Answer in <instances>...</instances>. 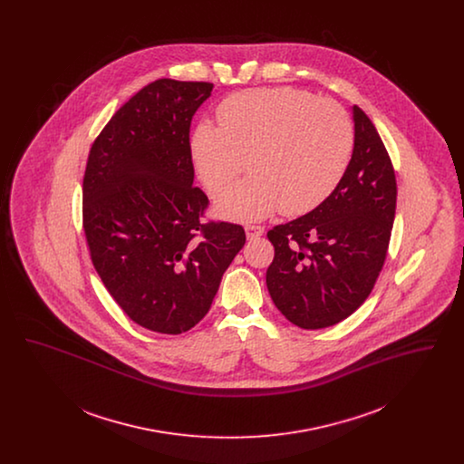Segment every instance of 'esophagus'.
Returning <instances> with one entry per match:
<instances>
[{
	"label": "esophagus",
	"mask_w": 464,
	"mask_h": 464,
	"mask_svg": "<svg viewBox=\"0 0 464 464\" xmlns=\"http://www.w3.org/2000/svg\"><path fill=\"white\" fill-rule=\"evenodd\" d=\"M245 233H246V238H248V240H254V238H259V237L265 235V227H263V226H252V224H248V226H245Z\"/></svg>",
	"instance_id": "esophagus-1"
}]
</instances>
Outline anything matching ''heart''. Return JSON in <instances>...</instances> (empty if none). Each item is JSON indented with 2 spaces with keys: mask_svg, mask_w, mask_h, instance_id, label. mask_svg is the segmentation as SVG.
I'll return each mask as SVG.
<instances>
[{
  "mask_svg": "<svg viewBox=\"0 0 464 464\" xmlns=\"http://www.w3.org/2000/svg\"><path fill=\"white\" fill-rule=\"evenodd\" d=\"M218 121L219 127H197L191 153L212 197L235 184L246 161L252 176L218 201V212L231 221L316 208L344 176L353 151L348 112L304 90L233 93L218 108Z\"/></svg>",
  "mask_w": 464,
  "mask_h": 464,
  "instance_id": "1",
  "label": "heart"
}]
</instances>
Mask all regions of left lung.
<instances>
[{"mask_svg": "<svg viewBox=\"0 0 464 464\" xmlns=\"http://www.w3.org/2000/svg\"><path fill=\"white\" fill-rule=\"evenodd\" d=\"M354 148L331 197L306 216L275 226L266 285L294 325L316 331L343 322L372 292L388 254L397 179L371 118L353 106Z\"/></svg>", "mask_w": 464, "mask_h": 464, "instance_id": "1", "label": "left lung"}]
</instances>
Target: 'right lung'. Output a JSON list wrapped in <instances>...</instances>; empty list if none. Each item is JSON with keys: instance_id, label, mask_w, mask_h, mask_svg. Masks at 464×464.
I'll use <instances>...</instances> for the list:
<instances>
[{"instance_id": "right-lung-1", "label": "right lung", "mask_w": 464, "mask_h": 464, "mask_svg": "<svg viewBox=\"0 0 464 464\" xmlns=\"http://www.w3.org/2000/svg\"><path fill=\"white\" fill-rule=\"evenodd\" d=\"M212 83L161 78L112 114L90 148L83 231L118 306L160 334L193 329L245 245L240 224L203 222L193 186L191 120Z\"/></svg>"}]
</instances>
